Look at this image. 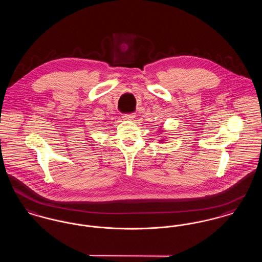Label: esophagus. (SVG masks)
I'll return each instance as SVG.
<instances>
[{"mask_svg":"<svg viewBox=\"0 0 262 262\" xmlns=\"http://www.w3.org/2000/svg\"><path fill=\"white\" fill-rule=\"evenodd\" d=\"M123 118H124V120H129V121H132L133 119L136 118V115H135V114H125V115L123 116Z\"/></svg>","mask_w":262,"mask_h":262,"instance_id":"1","label":"esophagus"}]
</instances>
